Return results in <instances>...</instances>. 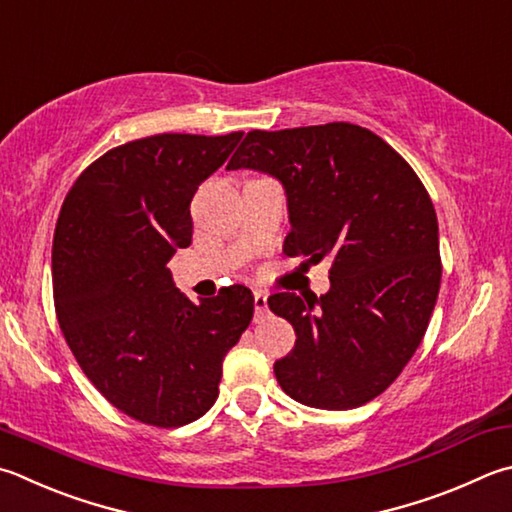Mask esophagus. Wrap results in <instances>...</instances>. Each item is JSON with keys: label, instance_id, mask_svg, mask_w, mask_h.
<instances>
[{"label": "esophagus", "instance_id": "obj_1", "mask_svg": "<svg viewBox=\"0 0 512 512\" xmlns=\"http://www.w3.org/2000/svg\"><path fill=\"white\" fill-rule=\"evenodd\" d=\"M268 313V295L264 291H255V318H264Z\"/></svg>", "mask_w": 512, "mask_h": 512}]
</instances>
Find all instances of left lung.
I'll use <instances>...</instances> for the list:
<instances>
[{
  "label": "left lung",
  "instance_id": "left-lung-1",
  "mask_svg": "<svg viewBox=\"0 0 512 512\" xmlns=\"http://www.w3.org/2000/svg\"><path fill=\"white\" fill-rule=\"evenodd\" d=\"M226 170L273 176L286 194V255L331 259L320 297L277 293L271 311L295 329L275 362L293 401L353 410L383 394L425 336L441 286L432 199L383 138L351 123L253 129Z\"/></svg>",
  "mask_w": 512,
  "mask_h": 512
}]
</instances>
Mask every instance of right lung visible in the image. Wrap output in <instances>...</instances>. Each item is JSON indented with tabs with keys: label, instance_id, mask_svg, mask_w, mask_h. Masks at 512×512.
Instances as JSON below:
<instances>
[{
	"label": "right lung",
	"instance_id": "add662e5",
	"mask_svg": "<svg viewBox=\"0 0 512 512\" xmlns=\"http://www.w3.org/2000/svg\"><path fill=\"white\" fill-rule=\"evenodd\" d=\"M241 136L159 134L114 147L62 203L51 255L60 329L98 392L141 423L179 427L206 414L221 362L253 320L250 288L192 302L167 271L192 241L194 192Z\"/></svg>",
	"mask_w": 512,
	"mask_h": 512
}]
</instances>
